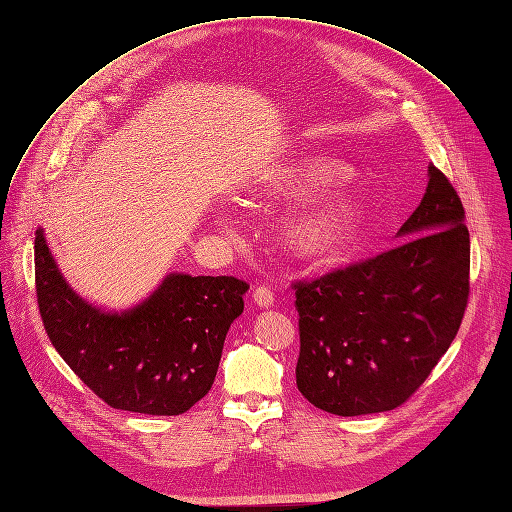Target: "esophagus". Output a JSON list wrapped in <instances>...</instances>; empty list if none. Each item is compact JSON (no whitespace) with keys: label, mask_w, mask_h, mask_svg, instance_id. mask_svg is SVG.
Returning a JSON list of instances; mask_svg holds the SVG:
<instances>
[{"label":"esophagus","mask_w":512,"mask_h":512,"mask_svg":"<svg viewBox=\"0 0 512 512\" xmlns=\"http://www.w3.org/2000/svg\"><path fill=\"white\" fill-rule=\"evenodd\" d=\"M253 301H255V305L261 307V309H270V307H274L276 297H274L272 288L259 286V288H255V292H253Z\"/></svg>","instance_id":"esophagus-1"}]
</instances>
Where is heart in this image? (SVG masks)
Returning <instances> with one entry per match:
<instances>
[{"mask_svg":"<svg viewBox=\"0 0 512 512\" xmlns=\"http://www.w3.org/2000/svg\"><path fill=\"white\" fill-rule=\"evenodd\" d=\"M342 166L330 157L299 155L267 172L255 193L263 197H303L286 215L284 245L305 263L338 259L365 220V199L355 188L334 184Z\"/></svg>","mask_w":512,"mask_h":512,"instance_id":"b5f03b06","label":"heart"}]
</instances>
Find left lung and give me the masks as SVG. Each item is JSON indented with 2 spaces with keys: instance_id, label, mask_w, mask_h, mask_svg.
<instances>
[{
  "instance_id": "obj_1",
  "label": "left lung",
  "mask_w": 512,
  "mask_h": 512,
  "mask_svg": "<svg viewBox=\"0 0 512 512\" xmlns=\"http://www.w3.org/2000/svg\"><path fill=\"white\" fill-rule=\"evenodd\" d=\"M394 249L299 284V392L340 417L402 405L448 351L469 299V230L448 178L427 168Z\"/></svg>"
}]
</instances>
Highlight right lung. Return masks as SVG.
<instances>
[{"label": "right lung", "mask_w": 512, "mask_h": 512, "mask_svg": "<svg viewBox=\"0 0 512 512\" xmlns=\"http://www.w3.org/2000/svg\"><path fill=\"white\" fill-rule=\"evenodd\" d=\"M35 280L43 326L60 357L107 405L145 415H182L211 390L249 290L232 276L170 272L137 305L105 309L68 284L41 226Z\"/></svg>", "instance_id": "right-lung-1"}]
</instances>
